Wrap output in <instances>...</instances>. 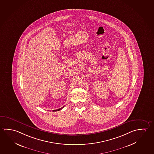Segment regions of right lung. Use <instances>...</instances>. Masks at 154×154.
<instances>
[{
  "mask_svg": "<svg viewBox=\"0 0 154 154\" xmlns=\"http://www.w3.org/2000/svg\"><path fill=\"white\" fill-rule=\"evenodd\" d=\"M63 107H62V108H61V109H56V110H53V112H54V111H60V110H61V109H62V108H63Z\"/></svg>",
  "mask_w": 154,
  "mask_h": 154,
  "instance_id": "1",
  "label": "right lung"
}]
</instances>
